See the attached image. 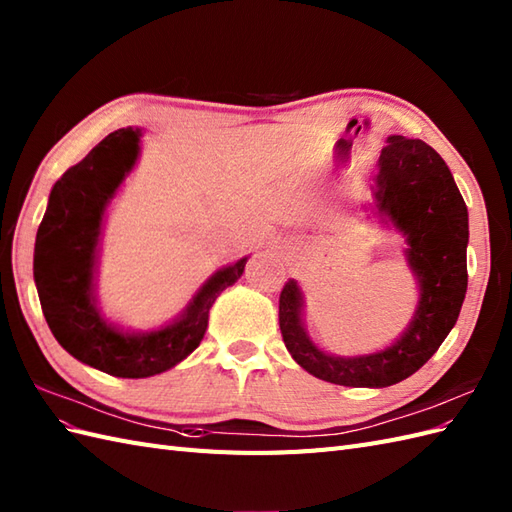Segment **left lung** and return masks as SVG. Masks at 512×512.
Here are the masks:
<instances>
[{
    "instance_id": "left-lung-1",
    "label": "left lung",
    "mask_w": 512,
    "mask_h": 512,
    "mask_svg": "<svg viewBox=\"0 0 512 512\" xmlns=\"http://www.w3.org/2000/svg\"><path fill=\"white\" fill-rule=\"evenodd\" d=\"M377 206L407 234L420 306L398 342L364 357L316 349L301 327V293L290 280L280 293L282 340L310 375L347 388H388L420 370L459 319L467 290V206L446 161L422 140L388 137L377 174Z\"/></svg>"
}]
</instances>
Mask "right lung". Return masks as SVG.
<instances>
[{
    "label": "right lung",
    "instance_id": "1",
    "mask_svg": "<svg viewBox=\"0 0 512 512\" xmlns=\"http://www.w3.org/2000/svg\"><path fill=\"white\" fill-rule=\"evenodd\" d=\"M140 129H118L53 185L38 226L34 280L51 334L92 368L144 379L176 366L204 338L217 295L241 278L245 260L217 271L193 297L181 321L142 336L107 325L92 303V267L105 206L137 159Z\"/></svg>",
    "mask_w": 512,
    "mask_h": 512
}]
</instances>
